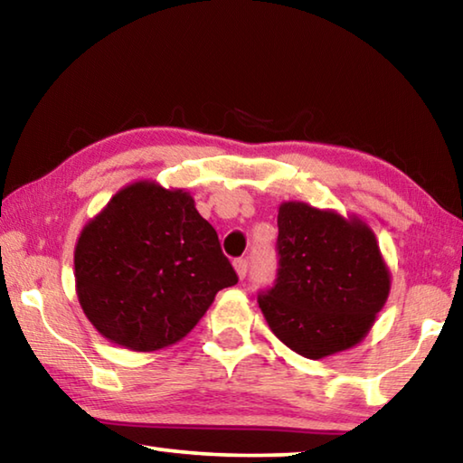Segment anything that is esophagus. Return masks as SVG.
<instances>
[{"label": "esophagus", "mask_w": 463, "mask_h": 463, "mask_svg": "<svg viewBox=\"0 0 463 463\" xmlns=\"http://www.w3.org/2000/svg\"><path fill=\"white\" fill-rule=\"evenodd\" d=\"M234 271H237V276L241 279H245V276H247V260L234 261Z\"/></svg>", "instance_id": "34e87169"}]
</instances>
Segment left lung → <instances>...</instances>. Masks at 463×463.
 Masks as SVG:
<instances>
[{
    "label": "left lung",
    "instance_id": "8db88e82",
    "mask_svg": "<svg viewBox=\"0 0 463 463\" xmlns=\"http://www.w3.org/2000/svg\"><path fill=\"white\" fill-rule=\"evenodd\" d=\"M278 231L276 284L257 298L271 333L308 359L355 347L390 294L373 231L307 202L281 203Z\"/></svg>",
    "mask_w": 463,
    "mask_h": 463
}]
</instances>
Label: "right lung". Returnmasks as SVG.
<instances>
[{"label":"right lung","instance_id":"1","mask_svg":"<svg viewBox=\"0 0 463 463\" xmlns=\"http://www.w3.org/2000/svg\"><path fill=\"white\" fill-rule=\"evenodd\" d=\"M239 281L185 190L140 179L112 195L75 245V289L96 331L130 351L169 347Z\"/></svg>","mask_w":463,"mask_h":463}]
</instances>
